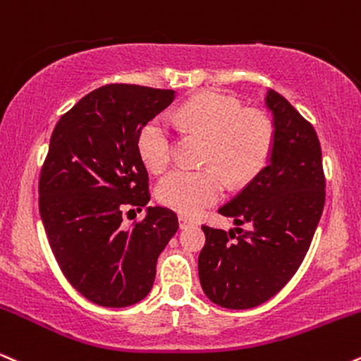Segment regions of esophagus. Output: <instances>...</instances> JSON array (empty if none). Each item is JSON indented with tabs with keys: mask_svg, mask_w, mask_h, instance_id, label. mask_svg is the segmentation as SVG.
Masks as SVG:
<instances>
[{
	"mask_svg": "<svg viewBox=\"0 0 361 361\" xmlns=\"http://www.w3.org/2000/svg\"><path fill=\"white\" fill-rule=\"evenodd\" d=\"M192 224H194V221H192V219L185 218V216H179V226L182 228V230H185V228L192 226Z\"/></svg>",
	"mask_w": 361,
	"mask_h": 361,
	"instance_id": "esophagus-1",
	"label": "esophagus"
}]
</instances>
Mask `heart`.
Segmentation results:
<instances>
[{
  "label": "heart",
  "mask_w": 361,
  "mask_h": 361,
  "mask_svg": "<svg viewBox=\"0 0 361 361\" xmlns=\"http://www.w3.org/2000/svg\"><path fill=\"white\" fill-rule=\"evenodd\" d=\"M173 120L207 138L201 171L177 169L160 180L157 197L184 216H196L224 194V177L247 184L265 169L275 145L274 120L260 109H247L236 97L207 91L177 108ZM138 154L152 172H164L172 162L173 131L165 118H154L140 130Z\"/></svg>",
  "instance_id": "b5f03b06"
}]
</instances>
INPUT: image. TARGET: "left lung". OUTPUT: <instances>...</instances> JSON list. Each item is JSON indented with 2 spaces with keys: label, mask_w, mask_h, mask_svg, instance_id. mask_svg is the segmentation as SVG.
Segmentation results:
<instances>
[{
  "label": "left lung",
  "mask_w": 361,
  "mask_h": 361,
  "mask_svg": "<svg viewBox=\"0 0 361 361\" xmlns=\"http://www.w3.org/2000/svg\"><path fill=\"white\" fill-rule=\"evenodd\" d=\"M275 145L267 167L219 214L250 230L202 224L199 281L214 304L250 309L274 298L302 264L323 214L326 177L316 130L286 97L267 92Z\"/></svg>",
  "instance_id": "8db88e82"
}]
</instances>
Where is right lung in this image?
<instances>
[{
	"label": "right lung",
	"mask_w": 361,
	"mask_h": 361,
	"mask_svg": "<svg viewBox=\"0 0 361 361\" xmlns=\"http://www.w3.org/2000/svg\"><path fill=\"white\" fill-rule=\"evenodd\" d=\"M172 89L106 84L57 121L38 180V209L62 274L104 307L137 304L152 290L159 258L179 230L177 214L150 201L138 133L173 101Z\"/></svg>",
	"instance_id": "right-lung-1"
}]
</instances>
